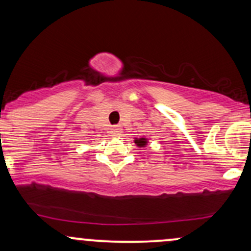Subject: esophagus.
Segmentation results:
<instances>
[{
    "instance_id": "esophagus-1",
    "label": "esophagus",
    "mask_w": 251,
    "mask_h": 251,
    "mask_svg": "<svg viewBox=\"0 0 251 251\" xmlns=\"http://www.w3.org/2000/svg\"><path fill=\"white\" fill-rule=\"evenodd\" d=\"M112 134L113 136H119V134H121V132H123V130H121L120 127H118V126H114V127L112 128Z\"/></svg>"
}]
</instances>
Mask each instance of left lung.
<instances>
[{"mask_svg":"<svg viewBox=\"0 0 251 251\" xmlns=\"http://www.w3.org/2000/svg\"><path fill=\"white\" fill-rule=\"evenodd\" d=\"M134 143L138 148H145L148 145V139L147 138H134Z\"/></svg>","mask_w":251,"mask_h":251,"instance_id":"obj_1","label":"left lung"}]
</instances>
